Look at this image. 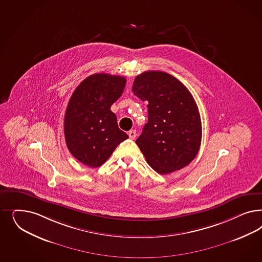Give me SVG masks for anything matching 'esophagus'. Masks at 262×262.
<instances>
[{
	"mask_svg": "<svg viewBox=\"0 0 262 262\" xmlns=\"http://www.w3.org/2000/svg\"><path fill=\"white\" fill-rule=\"evenodd\" d=\"M128 135H129V138H130V139L135 140L136 136H137L136 130H130V131L128 132Z\"/></svg>",
	"mask_w": 262,
	"mask_h": 262,
	"instance_id": "esophagus-1",
	"label": "esophagus"
}]
</instances>
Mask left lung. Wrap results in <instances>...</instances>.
<instances>
[{
  "mask_svg": "<svg viewBox=\"0 0 262 262\" xmlns=\"http://www.w3.org/2000/svg\"><path fill=\"white\" fill-rule=\"evenodd\" d=\"M132 91L148 102V120L136 144L147 164L160 174L188 166L202 142V120L194 97L176 77L145 71L136 77Z\"/></svg>",
  "mask_w": 262,
  "mask_h": 262,
  "instance_id": "left-lung-1",
  "label": "left lung"
}]
</instances>
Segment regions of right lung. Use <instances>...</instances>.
Masks as SVG:
<instances>
[{"label":"right lung","instance_id":"1","mask_svg":"<svg viewBox=\"0 0 262 262\" xmlns=\"http://www.w3.org/2000/svg\"><path fill=\"white\" fill-rule=\"evenodd\" d=\"M126 79L96 73L72 93L64 116V137L70 153L85 166L97 168L128 138L118 126L111 106L123 93Z\"/></svg>","mask_w":262,"mask_h":262}]
</instances>
